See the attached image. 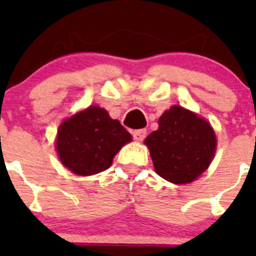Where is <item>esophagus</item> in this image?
<instances>
[{"instance_id":"1","label":"esophagus","mask_w":256,"mask_h":256,"mask_svg":"<svg viewBox=\"0 0 256 256\" xmlns=\"http://www.w3.org/2000/svg\"><path fill=\"white\" fill-rule=\"evenodd\" d=\"M146 133H148L146 130H133L132 136L136 141H142V140H144V137H146Z\"/></svg>"}]
</instances>
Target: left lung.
<instances>
[{
  "mask_svg": "<svg viewBox=\"0 0 256 256\" xmlns=\"http://www.w3.org/2000/svg\"><path fill=\"white\" fill-rule=\"evenodd\" d=\"M155 172L176 184L190 183L206 170L216 152L214 130L205 119L172 106L159 119V130L144 140Z\"/></svg>",
  "mask_w": 256,
  "mask_h": 256,
  "instance_id": "8db88e82",
  "label": "left lung"
}]
</instances>
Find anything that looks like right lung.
Returning <instances> with one entry per match:
<instances>
[{"mask_svg": "<svg viewBox=\"0 0 256 256\" xmlns=\"http://www.w3.org/2000/svg\"><path fill=\"white\" fill-rule=\"evenodd\" d=\"M130 141V132L105 108L90 106L62 122L56 150L61 162L73 173L92 176L110 168L118 151Z\"/></svg>", "mask_w": 256, "mask_h": 256, "instance_id": "add662e5", "label": "right lung"}]
</instances>
